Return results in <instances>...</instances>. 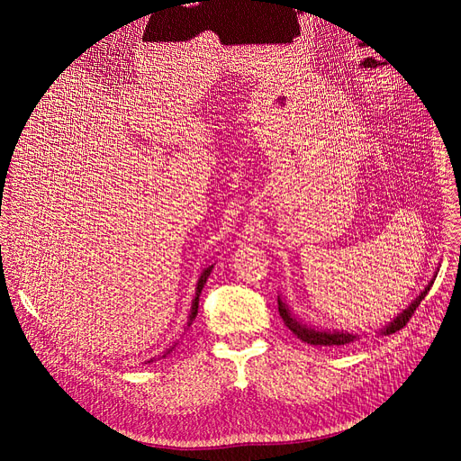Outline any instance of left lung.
I'll return each instance as SVG.
<instances>
[{
  "instance_id": "obj_1",
  "label": "left lung",
  "mask_w": 461,
  "mask_h": 461,
  "mask_svg": "<svg viewBox=\"0 0 461 461\" xmlns=\"http://www.w3.org/2000/svg\"><path fill=\"white\" fill-rule=\"evenodd\" d=\"M433 284V282H431ZM429 284V285H431ZM429 285L424 289V292L409 304V308H405L400 316L394 320V321H391L389 323V327L386 329H383V334H393V332H396V330H400V329H403L405 325H407V321L413 318V313H415V310L419 308V304H420V301L426 297V294L429 292ZM278 312H280V316H282V320H284V323H285V327L292 330L299 340H303V342H306V344H310V346H325V348H332V346H346V344H351L353 340H357V334H349V332H330V330H316V329H312V327H306V325H303V323H299L292 313H289V310L285 308V304L280 301V297H278Z\"/></svg>"
}]
</instances>
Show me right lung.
I'll return each mask as SVG.
<instances>
[{
  "mask_svg": "<svg viewBox=\"0 0 461 461\" xmlns=\"http://www.w3.org/2000/svg\"><path fill=\"white\" fill-rule=\"evenodd\" d=\"M211 271H212V265L211 267H207L203 273H202V276H200V280H198V287H196V297H194V303H192V310H190V321H188V325L196 320V316H198V301H200V294H202V289H203V285H205V282H207V278H209V275H211ZM169 353V351H167ZM166 357V355H164Z\"/></svg>",
  "mask_w": 461,
  "mask_h": 461,
  "instance_id": "1",
  "label": "right lung"
}]
</instances>
